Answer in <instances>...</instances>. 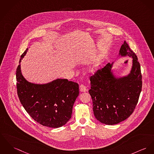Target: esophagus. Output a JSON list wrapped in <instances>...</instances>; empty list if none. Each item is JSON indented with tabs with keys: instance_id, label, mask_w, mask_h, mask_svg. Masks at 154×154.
I'll return each mask as SVG.
<instances>
[{
	"instance_id": "obj_1",
	"label": "esophagus",
	"mask_w": 154,
	"mask_h": 154,
	"mask_svg": "<svg viewBox=\"0 0 154 154\" xmlns=\"http://www.w3.org/2000/svg\"><path fill=\"white\" fill-rule=\"evenodd\" d=\"M79 90L81 92H86L87 91V89L86 88V87L83 85H81L79 86Z\"/></svg>"
}]
</instances>
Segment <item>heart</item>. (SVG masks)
Masks as SVG:
<instances>
[{
    "mask_svg": "<svg viewBox=\"0 0 154 154\" xmlns=\"http://www.w3.org/2000/svg\"><path fill=\"white\" fill-rule=\"evenodd\" d=\"M99 65V64L98 62H93L91 64V65H89V66L88 68L89 72H91V73H93V72H96L98 69Z\"/></svg>",
    "mask_w": 154,
    "mask_h": 154,
    "instance_id": "b5f03b06",
    "label": "heart"
}]
</instances>
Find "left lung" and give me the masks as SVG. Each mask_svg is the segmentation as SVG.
I'll return each instance as SVG.
<instances>
[{
  "label": "left lung",
  "instance_id": "obj_1",
  "mask_svg": "<svg viewBox=\"0 0 154 154\" xmlns=\"http://www.w3.org/2000/svg\"><path fill=\"white\" fill-rule=\"evenodd\" d=\"M119 57L132 58L130 72L117 76L113 71L114 62L108 63L91 77L89 93L96 119L100 123L114 125L128 118L135 108L142 88L141 66L135 54L124 42Z\"/></svg>",
  "mask_w": 154,
  "mask_h": 154
}]
</instances>
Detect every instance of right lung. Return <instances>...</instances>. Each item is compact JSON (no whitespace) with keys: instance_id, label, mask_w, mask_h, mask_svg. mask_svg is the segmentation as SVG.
<instances>
[{"instance_id":"obj_1","label":"right lung","mask_w":154,"mask_h":154,"mask_svg":"<svg viewBox=\"0 0 154 154\" xmlns=\"http://www.w3.org/2000/svg\"><path fill=\"white\" fill-rule=\"evenodd\" d=\"M16 70L17 94L21 104L32 119L51 128L64 125L71 118L73 104L79 96V85L58 78L45 83L28 81L23 75L20 63Z\"/></svg>"}]
</instances>
